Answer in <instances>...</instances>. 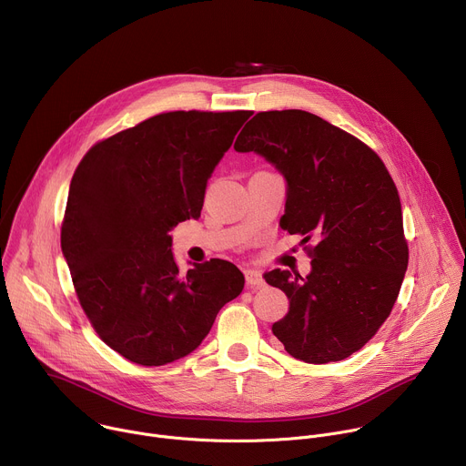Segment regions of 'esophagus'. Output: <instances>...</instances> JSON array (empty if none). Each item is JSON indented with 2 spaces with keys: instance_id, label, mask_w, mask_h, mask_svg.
<instances>
[{
  "instance_id": "34e87169",
  "label": "esophagus",
  "mask_w": 466,
  "mask_h": 466,
  "mask_svg": "<svg viewBox=\"0 0 466 466\" xmlns=\"http://www.w3.org/2000/svg\"><path fill=\"white\" fill-rule=\"evenodd\" d=\"M245 282H247V286H248L250 289H259V288H263V284H265L261 273L256 271V269H247V271H245Z\"/></svg>"
}]
</instances>
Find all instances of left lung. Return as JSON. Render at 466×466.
Wrapping results in <instances>:
<instances>
[{"mask_svg":"<svg viewBox=\"0 0 466 466\" xmlns=\"http://www.w3.org/2000/svg\"><path fill=\"white\" fill-rule=\"evenodd\" d=\"M234 149L282 173L280 227L302 234V243L317 241L306 279L263 275L289 299L273 334L306 363L349 358L385 322L408 269L402 205L389 171L363 142L306 110L258 112Z\"/></svg>","mask_w":466,"mask_h":466,"instance_id":"left-lung-1","label":"left lung"}]
</instances>
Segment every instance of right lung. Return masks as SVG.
<instances>
[{
	"label": "right lung",
	"mask_w": 466,
	"mask_h": 466,
	"mask_svg": "<svg viewBox=\"0 0 466 466\" xmlns=\"http://www.w3.org/2000/svg\"><path fill=\"white\" fill-rule=\"evenodd\" d=\"M250 114L153 116L96 144L74 173L62 254L94 329L132 363L193 352L245 286L225 259L180 275L169 230L201 216L208 178Z\"/></svg>",
	"instance_id": "1"
}]
</instances>
